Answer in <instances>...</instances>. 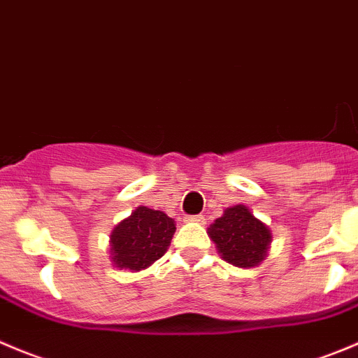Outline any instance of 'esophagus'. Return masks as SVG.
Returning a JSON list of instances; mask_svg holds the SVG:
<instances>
[{"label": "esophagus", "mask_w": 358, "mask_h": 358, "mask_svg": "<svg viewBox=\"0 0 358 358\" xmlns=\"http://www.w3.org/2000/svg\"><path fill=\"white\" fill-rule=\"evenodd\" d=\"M185 222H194V224H204V222H206V218H204V215H187Z\"/></svg>", "instance_id": "34e87169"}]
</instances>
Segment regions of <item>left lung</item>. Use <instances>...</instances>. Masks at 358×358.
<instances>
[{
	"label": "left lung",
	"mask_w": 358,
	"mask_h": 358,
	"mask_svg": "<svg viewBox=\"0 0 358 358\" xmlns=\"http://www.w3.org/2000/svg\"><path fill=\"white\" fill-rule=\"evenodd\" d=\"M210 238L217 245L222 259L238 267H253L262 262L271 232L243 204L227 208L210 225Z\"/></svg>",
	"instance_id": "8db88e82"
}]
</instances>
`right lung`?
Listing matches in <instances>:
<instances>
[{
  "label": "right lung",
  "instance_id": "1",
  "mask_svg": "<svg viewBox=\"0 0 358 358\" xmlns=\"http://www.w3.org/2000/svg\"><path fill=\"white\" fill-rule=\"evenodd\" d=\"M175 220L164 211L140 206L112 232V259L120 269L141 271L161 259L175 234Z\"/></svg>",
  "mask_w": 358,
  "mask_h": 358
}]
</instances>
